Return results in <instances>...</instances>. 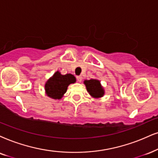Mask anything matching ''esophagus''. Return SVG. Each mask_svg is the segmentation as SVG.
Masks as SVG:
<instances>
[{
  "label": "esophagus",
  "mask_w": 158,
  "mask_h": 158,
  "mask_svg": "<svg viewBox=\"0 0 158 158\" xmlns=\"http://www.w3.org/2000/svg\"><path fill=\"white\" fill-rule=\"evenodd\" d=\"M77 81H79V82H81V81H82V77H81V75L77 76Z\"/></svg>",
  "instance_id": "obj_1"
}]
</instances>
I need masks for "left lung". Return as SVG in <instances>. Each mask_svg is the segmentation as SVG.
<instances>
[{
  "label": "left lung",
  "instance_id": "8db88e82",
  "mask_svg": "<svg viewBox=\"0 0 158 158\" xmlns=\"http://www.w3.org/2000/svg\"><path fill=\"white\" fill-rule=\"evenodd\" d=\"M84 84L86 86L87 91L93 98H101L104 95V88L101 85V81L98 79H91L89 80L86 79L84 81Z\"/></svg>",
  "mask_w": 158,
  "mask_h": 158
}]
</instances>
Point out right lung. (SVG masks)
Returning a JSON list of instances; mask_svg holds the SVG:
<instances>
[{
	"label": "right lung",
	"mask_w": 158,
	"mask_h": 158,
	"mask_svg": "<svg viewBox=\"0 0 158 158\" xmlns=\"http://www.w3.org/2000/svg\"><path fill=\"white\" fill-rule=\"evenodd\" d=\"M77 81L76 77L71 73L63 75L59 71L54 73L52 77L46 81L45 93L48 97L55 100H60L66 93L68 87Z\"/></svg>",
	"instance_id": "add662e5"
}]
</instances>
